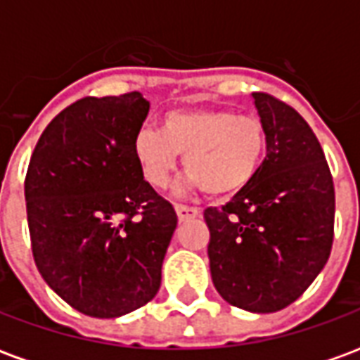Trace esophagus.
<instances>
[{
  "mask_svg": "<svg viewBox=\"0 0 360 360\" xmlns=\"http://www.w3.org/2000/svg\"><path fill=\"white\" fill-rule=\"evenodd\" d=\"M175 212H177V218H179V221H187V219L200 216V210H198V208H193V206H183V204H177V206H175Z\"/></svg>",
  "mask_w": 360,
  "mask_h": 360,
  "instance_id": "34e87169",
  "label": "esophagus"
}]
</instances>
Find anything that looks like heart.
<instances>
[{
  "mask_svg": "<svg viewBox=\"0 0 360 360\" xmlns=\"http://www.w3.org/2000/svg\"><path fill=\"white\" fill-rule=\"evenodd\" d=\"M266 150L268 133L260 119L214 108L167 111L160 131L144 127L133 141L134 160L150 185L165 187L177 154H185L188 185L214 196L249 187L262 167Z\"/></svg>",
  "mask_w": 360,
  "mask_h": 360,
  "instance_id": "b5f03b06",
  "label": "heart"
}]
</instances>
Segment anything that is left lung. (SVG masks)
<instances>
[{
	"instance_id": "left-lung-1",
	"label": "left lung",
	"mask_w": 360,
	"mask_h": 360,
	"mask_svg": "<svg viewBox=\"0 0 360 360\" xmlns=\"http://www.w3.org/2000/svg\"><path fill=\"white\" fill-rule=\"evenodd\" d=\"M255 108L268 150L249 187L206 208L214 287L229 304L276 312L297 301L330 258L335 193L316 134L297 111L264 92Z\"/></svg>"
}]
</instances>
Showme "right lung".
<instances>
[{"instance_id":"1","label":"right lung","mask_w":360,"mask_h":360,"mask_svg":"<svg viewBox=\"0 0 360 360\" xmlns=\"http://www.w3.org/2000/svg\"><path fill=\"white\" fill-rule=\"evenodd\" d=\"M141 92L82 98L36 144L25 200L44 281L82 314L117 318L156 297L177 214L144 181L133 141Z\"/></svg>"}]
</instances>
